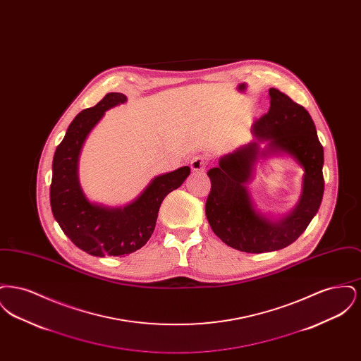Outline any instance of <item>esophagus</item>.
Wrapping results in <instances>:
<instances>
[{"label":"esophagus","mask_w":361,"mask_h":361,"mask_svg":"<svg viewBox=\"0 0 361 361\" xmlns=\"http://www.w3.org/2000/svg\"><path fill=\"white\" fill-rule=\"evenodd\" d=\"M209 164L208 157L204 154L195 155L190 161V168L195 172H203L207 168V165Z\"/></svg>","instance_id":"esophagus-1"}]
</instances>
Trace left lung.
<instances>
[{"label":"left lung","mask_w":361,"mask_h":361,"mask_svg":"<svg viewBox=\"0 0 361 361\" xmlns=\"http://www.w3.org/2000/svg\"><path fill=\"white\" fill-rule=\"evenodd\" d=\"M269 111L253 123L252 131L258 142L269 140L261 155L284 152L303 166L302 197L293 212L280 222H269L252 207L245 184L258 153L257 142L224 155L219 166L207 173L211 180L208 224L226 245L246 253L274 252L298 240L318 212L325 189L324 147L309 112L275 87L269 89Z\"/></svg>","instance_id":"obj_1"}]
</instances>
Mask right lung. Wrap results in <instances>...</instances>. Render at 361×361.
<instances>
[{"label":"right lung","mask_w":361,"mask_h":361,"mask_svg":"<svg viewBox=\"0 0 361 361\" xmlns=\"http://www.w3.org/2000/svg\"><path fill=\"white\" fill-rule=\"evenodd\" d=\"M124 102L123 93H108L100 103L80 112L70 123L52 159L50 203L54 218L77 247L97 257H124L145 246L154 231L162 200L181 187L190 173L189 166H184L155 177L137 200L123 209L94 206L86 200L77 176L81 147L104 112Z\"/></svg>","instance_id":"add662e5"}]
</instances>
